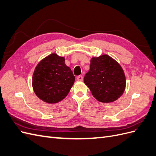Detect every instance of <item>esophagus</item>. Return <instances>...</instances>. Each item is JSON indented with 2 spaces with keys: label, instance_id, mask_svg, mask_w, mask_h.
Wrapping results in <instances>:
<instances>
[{
  "label": "esophagus",
  "instance_id": "1",
  "mask_svg": "<svg viewBox=\"0 0 156 156\" xmlns=\"http://www.w3.org/2000/svg\"><path fill=\"white\" fill-rule=\"evenodd\" d=\"M77 81H82L83 80V75H79V76H77Z\"/></svg>",
  "mask_w": 156,
  "mask_h": 156
}]
</instances>
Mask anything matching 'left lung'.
Returning a JSON list of instances; mask_svg holds the SVG:
<instances>
[{
  "label": "left lung",
  "instance_id": "obj_1",
  "mask_svg": "<svg viewBox=\"0 0 156 156\" xmlns=\"http://www.w3.org/2000/svg\"><path fill=\"white\" fill-rule=\"evenodd\" d=\"M84 83L98 101L110 103L123 94L126 81L120 65L111 56L103 55L92 58Z\"/></svg>",
  "mask_w": 156,
  "mask_h": 156
}]
</instances>
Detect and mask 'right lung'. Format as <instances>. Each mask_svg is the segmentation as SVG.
I'll list each match as a JSON object with an SVG mask.
<instances>
[{"label":"right lung","instance_id":"obj_1","mask_svg":"<svg viewBox=\"0 0 156 156\" xmlns=\"http://www.w3.org/2000/svg\"><path fill=\"white\" fill-rule=\"evenodd\" d=\"M72 71L65 64V58L52 53L36 66L32 76L36 95L48 103L62 101L75 82Z\"/></svg>","mask_w":156,"mask_h":156}]
</instances>
